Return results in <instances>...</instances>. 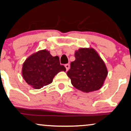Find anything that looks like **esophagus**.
<instances>
[{
    "mask_svg": "<svg viewBox=\"0 0 131 131\" xmlns=\"http://www.w3.org/2000/svg\"><path fill=\"white\" fill-rule=\"evenodd\" d=\"M65 68H66V69H67V71L69 69H70V64H65Z\"/></svg>",
    "mask_w": 131,
    "mask_h": 131,
    "instance_id": "esophagus-1",
    "label": "esophagus"
}]
</instances>
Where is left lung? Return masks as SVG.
<instances>
[{
	"label": "left lung",
	"instance_id": "left-lung-1",
	"mask_svg": "<svg viewBox=\"0 0 131 131\" xmlns=\"http://www.w3.org/2000/svg\"><path fill=\"white\" fill-rule=\"evenodd\" d=\"M75 60L71 63L67 75L72 85L82 91L98 90L107 75L106 66L93 48H81L75 52Z\"/></svg>",
	"mask_w": 131,
	"mask_h": 131
}]
</instances>
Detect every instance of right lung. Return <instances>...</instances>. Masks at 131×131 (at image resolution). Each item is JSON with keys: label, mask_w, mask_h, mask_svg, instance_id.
Returning a JSON list of instances; mask_svg holds the SVG:
<instances>
[{"label": "right lung", "mask_w": 131, "mask_h": 131, "mask_svg": "<svg viewBox=\"0 0 131 131\" xmlns=\"http://www.w3.org/2000/svg\"><path fill=\"white\" fill-rule=\"evenodd\" d=\"M65 71L60 63L59 57H53L46 49L34 53L26 60L23 65L24 79L35 89H40L52 82L58 72Z\"/></svg>", "instance_id": "1"}]
</instances>
